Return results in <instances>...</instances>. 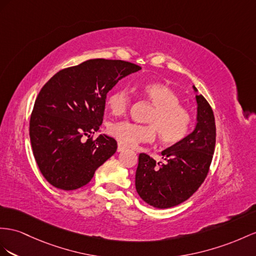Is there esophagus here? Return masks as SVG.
I'll use <instances>...</instances> for the list:
<instances>
[{
	"mask_svg": "<svg viewBox=\"0 0 256 256\" xmlns=\"http://www.w3.org/2000/svg\"><path fill=\"white\" fill-rule=\"evenodd\" d=\"M124 149H126V147H124L123 145H121V144H118V152H123Z\"/></svg>",
	"mask_w": 256,
	"mask_h": 256,
	"instance_id": "obj_1",
	"label": "esophagus"
}]
</instances>
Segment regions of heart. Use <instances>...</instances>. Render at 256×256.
<instances>
[{"mask_svg":"<svg viewBox=\"0 0 256 256\" xmlns=\"http://www.w3.org/2000/svg\"><path fill=\"white\" fill-rule=\"evenodd\" d=\"M140 93L154 107L147 119L150 126H138L128 121L116 122L110 126V134L126 146L154 142L156 130L166 145H174L184 140L192 126V114L180 106L175 92L162 83H148L140 88ZM106 104L114 116L124 114L130 104L128 90H112L107 97Z\"/></svg>","mask_w":256,"mask_h":256,"instance_id":"heart-1","label":"heart"}]
</instances>
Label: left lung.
Wrapping results in <instances>:
<instances>
[{"mask_svg":"<svg viewBox=\"0 0 256 256\" xmlns=\"http://www.w3.org/2000/svg\"><path fill=\"white\" fill-rule=\"evenodd\" d=\"M196 93V123L184 140L161 152L166 162L156 163L140 154L135 175L136 192L156 208H168L186 201L206 180L212 162L216 128L213 110L206 100Z\"/></svg>","mask_w":256,"mask_h":256,"instance_id":"obj_1","label":"left lung"}]
</instances>
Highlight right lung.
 <instances>
[{"label":"right lung","instance_id":"add662e5","mask_svg":"<svg viewBox=\"0 0 256 256\" xmlns=\"http://www.w3.org/2000/svg\"><path fill=\"white\" fill-rule=\"evenodd\" d=\"M140 67L123 60H90L60 70L38 93L30 119L36 164L50 185L74 190L116 152L114 138L100 134L108 92ZM84 136L89 138L82 140Z\"/></svg>","mask_w":256,"mask_h":256}]
</instances>
